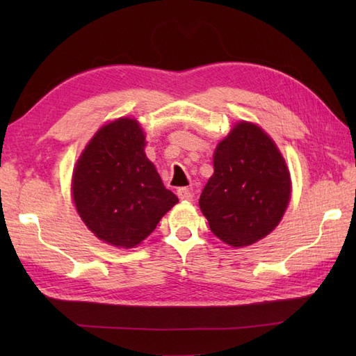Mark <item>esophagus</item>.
Instances as JSON below:
<instances>
[{"instance_id":"obj_1","label":"esophagus","mask_w":356,"mask_h":356,"mask_svg":"<svg viewBox=\"0 0 356 356\" xmlns=\"http://www.w3.org/2000/svg\"><path fill=\"white\" fill-rule=\"evenodd\" d=\"M177 195L180 200H193V197H194V194L190 188H179Z\"/></svg>"}]
</instances>
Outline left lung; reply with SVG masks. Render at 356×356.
Returning <instances> with one entry per match:
<instances>
[{
    "mask_svg": "<svg viewBox=\"0 0 356 356\" xmlns=\"http://www.w3.org/2000/svg\"><path fill=\"white\" fill-rule=\"evenodd\" d=\"M291 199L284 159L260 127L240 122L214 153L199 205L225 243L246 246L275 228Z\"/></svg>",
    "mask_w": 356,
    "mask_h": 356,
    "instance_id": "8db88e82",
    "label": "left lung"
}]
</instances>
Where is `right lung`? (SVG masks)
<instances>
[{"label":"right lung","mask_w":356,"mask_h":356,"mask_svg":"<svg viewBox=\"0 0 356 356\" xmlns=\"http://www.w3.org/2000/svg\"><path fill=\"white\" fill-rule=\"evenodd\" d=\"M139 124L120 118L88 142L73 172V200L97 238L118 248L139 245L179 202L145 151Z\"/></svg>","instance_id":"obj_1"}]
</instances>
